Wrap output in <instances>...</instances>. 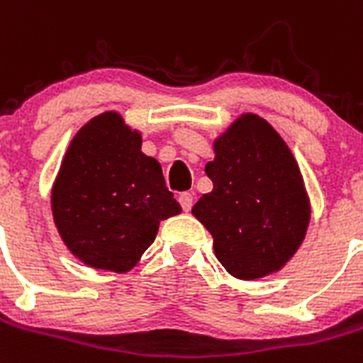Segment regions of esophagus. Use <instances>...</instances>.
Here are the masks:
<instances>
[{"label":"esophagus","instance_id":"1","mask_svg":"<svg viewBox=\"0 0 363 363\" xmlns=\"http://www.w3.org/2000/svg\"><path fill=\"white\" fill-rule=\"evenodd\" d=\"M179 203H181L182 210L184 212H190L191 204H194V195L191 194H181L179 195Z\"/></svg>","mask_w":363,"mask_h":363}]
</instances>
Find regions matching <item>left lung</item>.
Returning a JSON list of instances; mask_svg holds the SVG:
<instances>
[{
	"instance_id": "obj_1",
	"label": "left lung",
	"mask_w": 363,
	"mask_h": 363,
	"mask_svg": "<svg viewBox=\"0 0 363 363\" xmlns=\"http://www.w3.org/2000/svg\"><path fill=\"white\" fill-rule=\"evenodd\" d=\"M213 190L191 208L213 238L219 263L238 279L281 270L301 247L311 203L292 151L269 122L245 113L213 143Z\"/></svg>"
}]
</instances>
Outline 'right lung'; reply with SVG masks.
I'll list each match as a JSON object with an SVG mask.
<instances>
[{"instance_id": "add662e5", "label": "right lung", "mask_w": 363, "mask_h": 363, "mask_svg": "<svg viewBox=\"0 0 363 363\" xmlns=\"http://www.w3.org/2000/svg\"><path fill=\"white\" fill-rule=\"evenodd\" d=\"M116 111L94 116L74 135L50 191L65 247L91 269L124 274L147 250L160 220L181 213L159 160Z\"/></svg>"}]
</instances>
